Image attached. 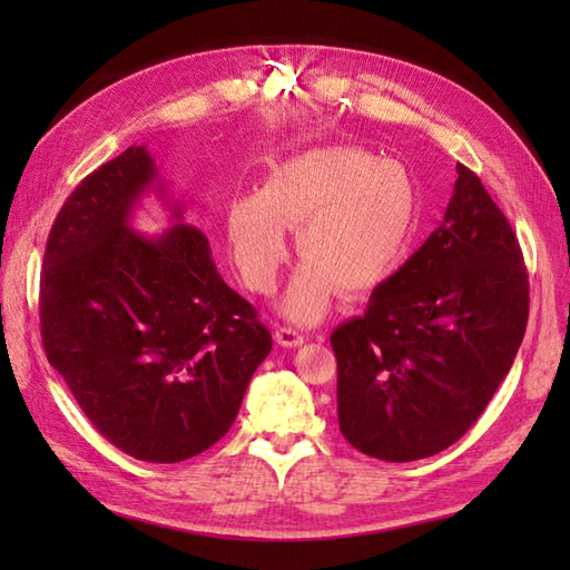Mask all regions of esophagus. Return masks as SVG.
<instances>
[{"label":"esophagus","mask_w":570,"mask_h":570,"mask_svg":"<svg viewBox=\"0 0 570 570\" xmlns=\"http://www.w3.org/2000/svg\"><path fill=\"white\" fill-rule=\"evenodd\" d=\"M274 341L278 343V345H284V347H298V345H304V333L301 331H296V328H276L274 331Z\"/></svg>","instance_id":"34e87169"}]
</instances>
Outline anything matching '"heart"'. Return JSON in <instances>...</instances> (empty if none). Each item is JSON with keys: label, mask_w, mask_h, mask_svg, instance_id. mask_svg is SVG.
Returning a JSON list of instances; mask_svg holds the SVG:
<instances>
[{"label": "heart", "mask_w": 570, "mask_h": 570, "mask_svg": "<svg viewBox=\"0 0 570 570\" xmlns=\"http://www.w3.org/2000/svg\"><path fill=\"white\" fill-rule=\"evenodd\" d=\"M421 220L416 178L360 147H318L276 164L262 190L227 203L225 235L252 292L272 294L296 229L298 266L284 316L321 321L341 288L362 296L402 269Z\"/></svg>", "instance_id": "obj_1"}]
</instances>
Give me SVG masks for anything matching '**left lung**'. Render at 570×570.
<instances>
[{"label":"left lung","mask_w":570,"mask_h":570,"mask_svg":"<svg viewBox=\"0 0 570 570\" xmlns=\"http://www.w3.org/2000/svg\"><path fill=\"white\" fill-rule=\"evenodd\" d=\"M443 223L362 316L337 325V421L360 453L409 463L480 419L527 331L529 276L504 213L458 164Z\"/></svg>","instance_id":"8db88e82"}]
</instances>
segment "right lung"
Returning a JSON list of instances; mask_svg holds the SVG:
<instances>
[{"label":"right lung","mask_w":570,"mask_h":570,"mask_svg":"<svg viewBox=\"0 0 570 570\" xmlns=\"http://www.w3.org/2000/svg\"><path fill=\"white\" fill-rule=\"evenodd\" d=\"M154 180L149 151L129 147L70 193L46 242L41 341L107 441L180 463L233 426L272 333L223 282L184 210L159 237L131 233L129 213Z\"/></svg>","instance_id":"right-lung-1"}]
</instances>
